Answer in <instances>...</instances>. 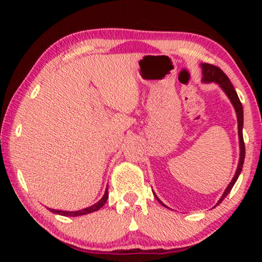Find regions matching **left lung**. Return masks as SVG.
Returning <instances> with one entry per match:
<instances>
[{
    "label": "left lung",
    "mask_w": 262,
    "mask_h": 262,
    "mask_svg": "<svg viewBox=\"0 0 262 262\" xmlns=\"http://www.w3.org/2000/svg\"><path fill=\"white\" fill-rule=\"evenodd\" d=\"M202 74H203V78L202 81L203 82H215L217 84H220V86L223 89L225 94L231 100V103L233 105L234 110H236V113H237V119H238V135H239V145H241V158H239V163H238V167H237V171H236V174H234L233 179L231 180V183L229 184V186L225 189V192L222 195V198L220 199V201L217 202V205H220V203L224 200L225 198H227V195L230 193V190L232 189L233 185L236 184V181L238 179L239 174H241L242 172V168H243V164H244V159H245V143H244V139H243V123H244V113H243V106L241 100L238 98V95L236 90H234L233 85L230 82L229 77L227 76L223 73V70L221 68L216 67L214 64H209V63H202ZM157 200L159 201V199L156 196ZM162 203V201H159ZM163 205V203H162ZM216 205V206H217ZM165 206V205H163Z\"/></svg>",
    "instance_id": "left-lung-1"
}]
</instances>
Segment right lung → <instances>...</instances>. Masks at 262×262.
<instances>
[{"label": "right lung", "mask_w": 262, "mask_h": 262, "mask_svg": "<svg viewBox=\"0 0 262 262\" xmlns=\"http://www.w3.org/2000/svg\"><path fill=\"white\" fill-rule=\"evenodd\" d=\"M107 199H108V190H107V188H106L104 196L101 198L98 202L95 203L94 206H91V207H89V208H85V209H82V210H78V211L55 210V209H51V208H48V209H50L52 212H54V214H59V215H62V216H81V215L90 214V212H94V211H96V210L100 209V208L105 205V202L107 201Z\"/></svg>", "instance_id": "add662e5"}]
</instances>
